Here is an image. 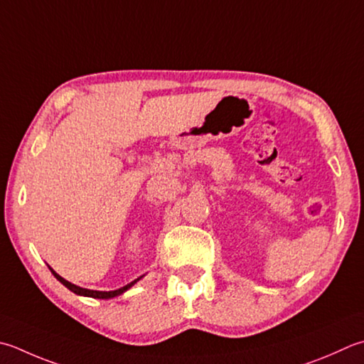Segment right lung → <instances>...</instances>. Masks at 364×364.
Wrapping results in <instances>:
<instances>
[{
    "label": "right lung",
    "mask_w": 364,
    "mask_h": 364,
    "mask_svg": "<svg viewBox=\"0 0 364 364\" xmlns=\"http://www.w3.org/2000/svg\"><path fill=\"white\" fill-rule=\"evenodd\" d=\"M50 272L53 273V276H55L56 279H58V281L63 284V286H66L70 291H74V294H77V295H83V296H91V298H99V300H107V298H113V296H117V295H121V294H123V291H126L127 289H129L131 286H134V284L139 281V279H137V281H134V282H131V284H127V286L121 287V289H118V290H112V291H99V290L82 289V287L75 286V284H70L69 281L64 279V277H61L60 274H56L52 268H50Z\"/></svg>",
    "instance_id": "obj_1"
}]
</instances>
